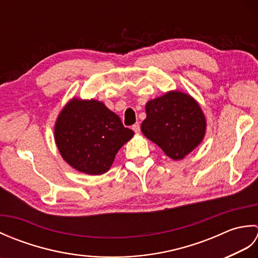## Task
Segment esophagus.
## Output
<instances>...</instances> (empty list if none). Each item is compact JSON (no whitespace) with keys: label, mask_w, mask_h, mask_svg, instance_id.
<instances>
[{"label":"esophagus","mask_w":258,"mask_h":258,"mask_svg":"<svg viewBox=\"0 0 258 258\" xmlns=\"http://www.w3.org/2000/svg\"><path fill=\"white\" fill-rule=\"evenodd\" d=\"M132 130L134 131L135 133H140V131H141V127H140V124L138 123V124H134L133 126H132Z\"/></svg>","instance_id":"34e87169"}]
</instances>
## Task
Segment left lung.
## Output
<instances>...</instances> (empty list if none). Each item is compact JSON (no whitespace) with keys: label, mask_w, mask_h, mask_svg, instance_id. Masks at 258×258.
<instances>
[{"label":"left lung","mask_w":258,"mask_h":258,"mask_svg":"<svg viewBox=\"0 0 258 258\" xmlns=\"http://www.w3.org/2000/svg\"><path fill=\"white\" fill-rule=\"evenodd\" d=\"M141 130L173 160H182L205 135L206 122L199 104L182 92L167 94L146 104Z\"/></svg>","instance_id":"1"}]
</instances>
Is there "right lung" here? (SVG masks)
I'll return each mask as SVG.
<instances>
[{
	"mask_svg": "<svg viewBox=\"0 0 258 258\" xmlns=\"http://www.w3.org/2000/svg\"><path fill=\"white\" fill-rule=\"evenodd\" d=\"M133 135L116 114L95 100L74 98L55 124V142L62 157L90 175L107 172L118 150Z\"/></svg>",
	"mask_w": 258,
	"mask_h": 258,
	"instance_id": "add662e5",
	"label": "right lung"
}]
</instances>
